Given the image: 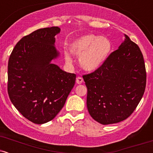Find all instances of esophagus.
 Returning <instances> with one entry per match:
<instances>
[{
	"mask_svg": "<svg viewBox=\"0 0 153 153\" xmlns=\"http://www.w3.org/2000/svg\"><path fill=\"white\" fill-rule=\"evenodd\" d=\"M82 81H83V79L81 77H78V78H76V82L78 84H81Z\"/></svg>",
	"mask_w": 153,
	"mask_h": 153,
	"instance_id": "esophagus-1",
	"label": "esophagus"
}]
</instances>
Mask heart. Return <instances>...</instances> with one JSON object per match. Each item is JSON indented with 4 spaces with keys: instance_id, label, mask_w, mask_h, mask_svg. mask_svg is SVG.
I'll list each match as a JSON object with an SVG mask.
<instances>
[{
    "instance_id": "1",
    "label": "heart",
    "mask_w": 153,
    "mask_h": 153,
    "mask_svg": "<svg viewBox=\"0 0 153 153\" xmlns=\"http://www.w3.org/2000/svg\"><path fill=\"white\" fill-rule=\"evenodd\" d=\"M111 43L108 38L94 34H85L75 39L69 45L70 52L80 57V65L86 71H94L104 63L111 51ZM67 63H72V57L64 52Z\"/></svg>"
}]
</instances>
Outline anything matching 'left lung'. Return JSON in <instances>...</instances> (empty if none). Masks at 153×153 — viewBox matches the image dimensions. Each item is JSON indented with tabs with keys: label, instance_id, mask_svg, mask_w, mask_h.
<instances>
[{
	"label": "left lung",
	"instance_id": "left-lung-1",
	"mask_svg": "<svg viewBox=\"0 0 153 153\" xmlns=\"http://www.w3.org/2000/svg\"><path fill=\"white\" fill-rule=\"evenodd\" d=\"M146 77L143 53L125 35L124 42L108 55L102 65L82 75L91 117L102 124L127 119L143 98Z\"/></svg>",
	"mask_w": 153,
	"mask_h": 153
}]
</instances>
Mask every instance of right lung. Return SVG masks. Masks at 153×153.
I'll return each instance as SVG.
<instances>
[{"label": "right lung", "mask_w": 153, "mask_h": 153, "mask_svg": "<svg viewBox=\"0 0 153 153\" xmlns=\"http://www.w3.org/2000/svg\"><path fill=\"white\" fill-rule=\"evenodd\" d=\"M58 26L39 29L24 36L12 51L8 64V93L16 109L28 120L42 124L60 111L75 85L76 75L51 63Z\"/></svg>", "instance_id": "obj_1"}]
</instances>
